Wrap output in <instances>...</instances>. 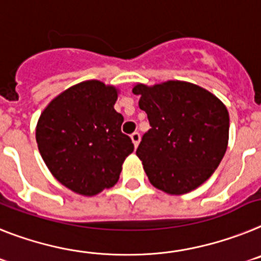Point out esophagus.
<instances>
[{
    "label": "esophagus",
    "instance_id": "1",
    "mask_svg": "<svg viewBox=\"0 0 261 261\" xmlns=\"http://www.w3.org/2000/svg\"><path fill=\"white\" fill-rule=\"evenodd\" d=\"M131 140H133L134 146L138 147V144H139V142H140V134L138 133V131L137 133L131 134Z\"/></svg>",
    "mask_w": 261,
    "mask_h": 261
}]
</instances>
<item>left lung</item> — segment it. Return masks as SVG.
<instances>
[{"label":"left lung","instance_id":"8db88e82","mask_svg":"<svg viewBox=\"0 0 261 261\" xmlns=\"http://www.w3.org/2000/svg\"><path fill=\"white\" fill-rule=\"evenodd\" d=\"M139 108L149 128L137 149L149 182L168 194H184L218 168L228 143L230 118L214 94L184 81L148 88L138 84Z\"/></svg>","mask_w":261,"mask_h":261}]
</instances>
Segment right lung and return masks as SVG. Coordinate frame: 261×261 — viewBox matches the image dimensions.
Masks as SVG:
<instances>
[{"label": "right lung", "mask_w": 261, "mask_h": 261, "mask_svg": "<svg viewBox=\"0 0 261 261\" xmlns=\"http://www.w3.org/2000/svg\"><path fill=\"white\" fill-rule=\"evenodd\" d=\"M114 87L97 80L69 88L44 109L36 126L43 160L68 189L94 196L117 184L124 159L134 151L114 110Z\"/></svg>", "instance_id": "add662e5"}]
</instances>
